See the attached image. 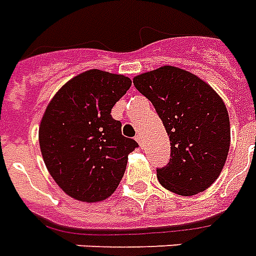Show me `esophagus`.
Segmentation results:
<instances>
[{"label": "esophagus", "mask_w": 256, "mask_h": 256, "mask_svg": "<svg viewBox=\"0 0 256 256\" xmlns=\"http://www.w3.org/2000/svg\"><path fill=\"white\" fill-rule=\"evenodd\" d=\"M136 141H137V142H138V145H140V146H141V148L144 146V142H142V137H141V134H137V136H136Z\"/></svg>", "instance_id": "esophagus-1"}]
</instances>
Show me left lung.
Wrapping results in <instances>:
<instances>
[{
    "label": "left lung",
    "instance_id": "obj_1",
    "mask_svg": "<svg viewBox=\"0 0 256 256\" xmlns=\"http://www.w3.org/2000/svg\"><path fill=\"white\" fill-rule=\"evenodd\" d=\"M134 86L150 100L171 142V158L157 168L162 187L179 196L205 191L224 168L230 124L216 90L187 70L162 66L136 76Z\"/></svg>",
    "mask_w": 256,
    "mask_h": 256
}]
</instances>
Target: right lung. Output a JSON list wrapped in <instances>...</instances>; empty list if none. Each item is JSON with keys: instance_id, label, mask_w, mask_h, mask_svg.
Masks as SVG:
<instances>
[{"instance_id": "add662e5", "label": "right lung", "mask_w": 256, "mask_h": 256, "mask_svg": "<svg viewBox=\"0 0 256 256\" xmlns=\"http://www.w3.org/2000/svg\"><path fill=\"white\" fill-rule=\"evenodd\" d=\"M132 80L99 69L86 70L60 88L39 126V145L47 170L66 194L99 202L116 190L138 146L122 136L111 110Z\"/></svg>"}]
</instances>
